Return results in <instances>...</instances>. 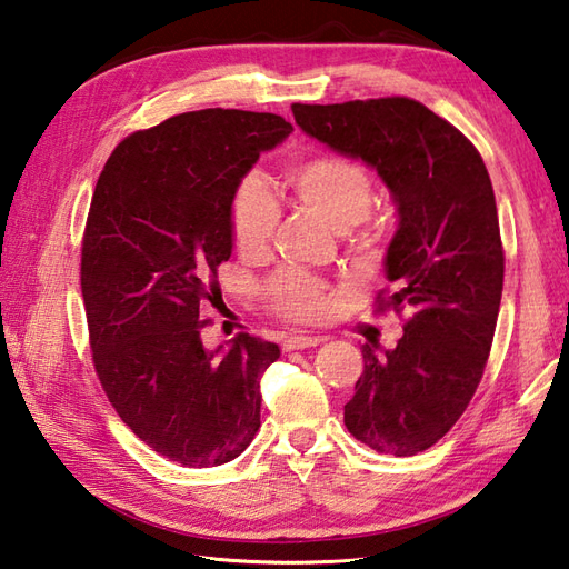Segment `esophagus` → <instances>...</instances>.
I'll list each match as a JSON object with an SVG mask.
<instances>
[{
  "label": "esophagus",
  "instance_id": "1",
  "mask_svg": "<svg viewBox=\"0 0 569 569\" xmlns=\"http://www.w3.org/2000/svg\"><path fill=\"white\" fill-rule=\"evenodd\" d=\"M319 343H323V338L321 336H292V338H287L284 340V352H289V350H305V348H313V346H319Z\"/></svg>",
  "mask_w": 569,
  "mask_h": 569
}]
</instances>
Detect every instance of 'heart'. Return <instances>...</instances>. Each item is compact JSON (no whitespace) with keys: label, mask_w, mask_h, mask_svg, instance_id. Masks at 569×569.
Returning <instances> with one entry per match:
<instances>
[{"label":"heart","mask_w":569,"mask_h":569,"mask_svg":"<svg viewBox=\"0 0 569 569\" xmlns=\"http://www.w3.org/2000/svg\"><path fill=\"white\" fill-rule=\"evenodd\" d=\"M287 182L299 204L317 211L333 231H348L365 221L372 207V182L358 162L340 156L317 153L299 158L287 170ZM280 207L256 174L238 182L229 201V226L238 252L246 258H258L268 250ZM268 297L274 311L292 321H319L323 319L331 301L323 284L299 272L277 274L268 287Z\"/></svg>","instance_id":"b5f03b06"}]
</instances>
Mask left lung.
Instances as JSON below:
<instances>
[{
  "instance_id": "1",
  "label": "left lung",
  "mask_w": 569,
  "mask_h": 569,
  "mask_svg": "<svg viewBox=\"0 0 569 569\" xmlns=\"http://www.w3.org/2000/svg\"><path fill=\"white\" fill-rule=\"evenodd\" d=\"M295 121L338 156L362 160L397 209L385 274L401 311L397 348L362 346L365 370L343 421L360 443L416 456L443 438L482 380L495 338L503 250L495 189L475 146L407 97L295 104Z\"/></svg>"
}]
</instances>
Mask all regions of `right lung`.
<instances>
[{
  "mask_svg": "<svg viewBox=\"0 0 569 569\" xmlns=\"http://www.w3.org/2000/svg\"><path fill=\"white\" fill-rule=\"evenodd\" d=\"M289 133L277 113H180L121 141L94 187L82 243L94 370L121 421L182 467L231 462L260 428L280 348L238 333L209 350L199 313L233 252V189Z\"/></svg>",
  "mask_w": 569,
  "mask_h": 569,
  "instance_id": "obj_1",
  "label": "right lung"
}]
</instances>
